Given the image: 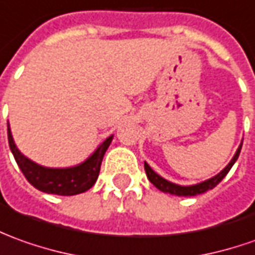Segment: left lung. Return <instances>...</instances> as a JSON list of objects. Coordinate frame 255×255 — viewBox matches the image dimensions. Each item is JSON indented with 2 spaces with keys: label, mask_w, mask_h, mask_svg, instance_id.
Returning <instances> with one entry per match:
<instances>
[{
  "label": "left lung",
  "mask_w": 255,
  "mask_h": 255,
  "mask_svg": "<svg viewBox=\"0 0 255 255\" xmlns=\"http://www.w3.org/2000/svg\"><path fill=\"white\" fill-rule=\"evenodd\" d=\"M242 145H243V142H242ZM242 145L239 146V149H237L236 155L233 156V159L230 160V163L223 169L219 174H216L215 177L209 178L207 181H204V183H200V184H195V186H190V187H181V186H176V184H173L170 181H167V180H164L163 177H160L159 174H156L155 171L152 170L149 167V164L145 162V171H146V176L149 178V181L153 184V186L159 188L160 191H163V193H169L173 194V195H178V197H193V195H198V194L202 193H207L208 190H212L214 187H216L221 181L223 180V177L229 173V170L232 169V166L235 164V162L237 160V157L240 155V150H242Z\"/></svg>",
  "instance_id": "1"
}]
</instances>
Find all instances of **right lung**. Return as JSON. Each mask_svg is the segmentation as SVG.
I'll use <instances>...</instances> for the list:
<instances>
[{
  "label": "right lung",
  "instance_id": "add662e5",
  "mask_svg": "<svg viewBox=\"0 0 255 255\" xmlns=\"http://www.w3.org/2000/svg\"><path fill=\"white\" fill-rule=\"evenodd\" d=\"M112 139L113 136H109L96 149V152L79 166L69 169H48L36 164L19 152L12 139L11 129L8 127L9 148L26 180L34 188L40 190L43 193L57 194V195H75V194L85 193L96 183L102 160Z\"/></svg>",
  "mask_w": 255,
  "mask_h": 255
}]
</instances>
